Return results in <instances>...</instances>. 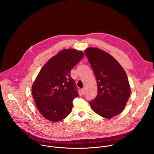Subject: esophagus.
Masks as SVG:
<instances>
[{
  "label": "esophagus",
  "mask_w": 154,
  "mask_h": 154,
  "mask_svg": "<svg viewBox=\"0 0 154 154\" xmlns=\"http://www.w3.org/2000/svg\"><path fill=\"white\" fill-rule=\"evenodd\" d=\"M81 92H82V94H85V87L82 88V89H81Z\"/></svg>",
  "instance_id": "1"
}]
</instances>
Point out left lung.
<instances>
[{
  "instance_id": "8db88e82",
  "label": "left lung",
  "mask_w": 154,
  "mask_h": 154,
  "mask_svg": "<svg viewBox=\"0 0 154 154\" xmlns=\"http://www.w3.org/2000/svg\"><path fill=\"white\" fill-rule=\"evenodd\" d=\"M96 77L98 94L89 102L91 109L104 118L111 119L124 109L131 93L123 67L107 52L97 47L85 50Z\"/></svg>"
}]
</instances>
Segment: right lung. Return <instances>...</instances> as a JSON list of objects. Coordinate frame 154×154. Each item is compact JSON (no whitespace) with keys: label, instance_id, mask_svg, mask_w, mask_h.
<instances>
[{"label":"right lung","instance_id":"1","mask_svg":"<svg viewBox=\"0 0 154 154\" xmlns=\"http://www.w3.org/2000/svg\"><path fill=\"white\" fill-rule=\"evenodd\" d=\"M82 51L64 49L43 66L32 85L35 105L45 119L57 122L71 112L79 94L70 72L84 57Z\"/></svg>","mask_w":154,"mask_h":154}]
</instances>
